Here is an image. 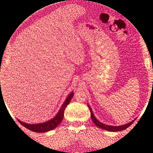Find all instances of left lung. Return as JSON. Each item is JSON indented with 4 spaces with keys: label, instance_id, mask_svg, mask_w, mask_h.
<instances>
[{
    "label": "left lung",
    "instance_id": "8db88e82",
    "mask_svg": "<svg viewBox=\"0 0 153 153\" xmlns=\"http://www.w3.org/2000/svg\"><path fill=\"white\" fill-rule=\"evenodd\" d=\"M88 107L89 108L90 111H91V118L92 120H93V123L95 124L98 127L101 128V129H103L104 130H107L109 131H114V132H116V131H123V130H125L127 129L129 127V126L132 124V123L134 122L135 120H132L131 122H130L129 123H127V124L126 125H120V126H110V125H105L103 124V123H101L100 121H99L97 118H95V116H94V114L93 113V111H92V109L90 107L89 105H88Z\"/></svg>",
    "mask_w": 153,
    "mask_h": 153
}]
</instances>
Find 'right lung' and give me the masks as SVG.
<instances>
[{
  "instance_id": "add662e5",
  "label": "right lung",
  "mask_w": 153,
  "mask_h": 153,
  "mask_svg": "<svg viewBox=\"0 0 153 153\" xmlns=\"http://www.w3.org/2000/svg\"><path fill=\"white\" fill-rule=\"evenodd\" d=\"M73 97H74V93L71 92V93L69 94V96L67 97L66 100L65 101L64 103L62 104L61 108L60 109L59 112L57 113V114L54 116L52 119H51L48 121H46V122L42 123H39V124H27V123H25L24 122H22L21 120H18L19 123H20L22 125H23L24 127L27 128L28 129L34 132L37 133H43V132H47L51 131L52 129H55L56 127L59 125L63 118L64 116V111L65 108L69 105L70 101H71V99H72Z\"/></svg>"
}]
</instances>
